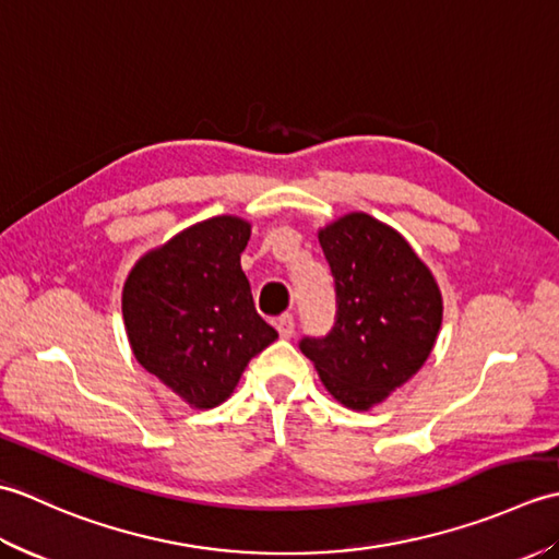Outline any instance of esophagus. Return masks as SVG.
Masks as SVG:
<instances>
[{
  "label": "esophagus",
  "mask_w": 559,
  "mask_h": 559,
  "mask_svg": "<svg viewBox=\"0 0 559 559\" xmlns=\"http://www.w3.org/2000/svg\"><path fill=\"white\" fill-rule=\"evenodd\" d=\"M276 329H278L281 338H290V336L295 334V319H293V314L278 317V319H276Z\"/></svg>",
  "instance_id": "1"
}]
</instances>
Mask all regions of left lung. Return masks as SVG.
<instances>
[{
    "mask_svg": "<svg viewBox=\"0 0 559 559\" xmlns=\"http://www.w3.org/2000/svg\"><path fill=\"white\" fill-rule=\"evenodd\" d=\"M336 286V322L300 350L326 391L367 411L403 386L430 358L442 326V293L432 271L394 228L346 213L319 230Z\"/></svg>",
    "mask_w": 559,
    "mask_h": 559,
    "instance_id": "8db88e82",
    "label": "left lung"
}]
</instances>
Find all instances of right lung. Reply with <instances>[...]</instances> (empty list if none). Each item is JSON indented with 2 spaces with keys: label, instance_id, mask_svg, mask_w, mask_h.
<instances>
[{
  "label": "right lung",
  "instance_id": "add662e5",
  "mask_svg": "<svg viewBox=\"0 0 559 559\" xmlns=\"http://www.w3.org/2000/svg\"><path fill=\"white\" fill-rule=\"evenodd\" d=\"M249 233L237 216L189 225L141 257L124 281L134 358L192 408H216L247 362L278 338L257 314L240 266Z\"/></svg>",
  "mask_w": 559,
  "mask_h": 559
}]
</instances>
